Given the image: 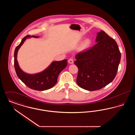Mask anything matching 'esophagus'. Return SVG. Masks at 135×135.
<instances>
[{
  "instance_id": "esophagus-1",
  "label": "esophagus",
  "mask_w": 135,
  "mask_h": 135,
  "mask_svg": "<svg viewBox=\"0 0 135 135\" xmlns=\"http://www.w3.org/2000/svg\"><path fill=\"white\" fill-rule=\"evenodd\" d=\"M74 62V60H73V58H70L68 60V63H70V64H73Z\"/></svg>"
}]
</instances>
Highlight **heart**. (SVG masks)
<instances>
[{"mask_svg": "<svg viewBox=\"0 0 135 135\" xmlns=\"http://www.w3.org/2000/svg\"><path fill=\"white\" fill-rule=\"evenodd\" d=\"M91 40L90 39H86L84 41V44L83 45V48L86 49V48L89 47L91 45Z\"/></svg>", "mask_w": 135, "mask_h": 135, "instance_id": "1", "label": "heart"}]
</instances>
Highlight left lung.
Listing matches in <instances>:
<instances>
[{
	"instance_id": "8db88e82",
	"label": "left lung",
	"mask_w": 135,
	"mask_h": 135,
	"mask_svg": "<svg viewBox=\"0 0 135 135\" xmlns=\"http://www.w3.org/2000/svg\"><path fill=\"white\" fill-rule=\"evenodd\" d=\"M96 44L77 53L74 64L78 69L76 83L84 90H100L115 77L121 54L114 39L104 31L97 33Z\"/></svg>"
}]
</instances>
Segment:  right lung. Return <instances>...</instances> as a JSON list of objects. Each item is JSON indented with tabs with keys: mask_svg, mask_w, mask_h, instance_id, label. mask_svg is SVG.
<instances>
[{
	"mask_svg": "<svg viewBox=\"0 0 135 135\" xmlns=\"http://www.w3.org/2000/svg\"><path fill=\"white\" fill-rule=\"evenodd\" d=\"M38 38V36L27 35L22 39L14 52V66L18 77L29 88L36 90H45L52 88L57 83L59 74L67 65V60L54 61L46 69L41 72L34 74H29L21 70L17 59L18 51L28 38Z\"/></svg>",
	"mask_w": 135,
	"mask_h": 135,
	"instance_id": "right-lung-1",
	"label": "right lung"
}]
</instances>
